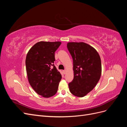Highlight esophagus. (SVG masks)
Wrapping results in <instances>:
<instances>
[{"label":"esophagus","instance_id":"obj_1","mask_svg":"<svg viewBox=\"0 0 127 127\" xmlns=\"http://www.w3.org/2000/svg\"><path fill=\"white\" fill-rule=\"evenodd\" d=\"M63 71V73L64 74H65L66 73V70H64Z\"/></svg>","mask_w":127,"mask_h":127}]
</instances>
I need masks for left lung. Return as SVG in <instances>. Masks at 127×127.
Masks as SVG:
<instances>
[{
    "mask_svg": "<svg viewBox=\"0 0 127 127\" xmlns=\"http://www.w3.org/2000/svg\"><path fill=\"white\" fill-rule=\"evenodd\" d=\"M67 48L73 59L74 79L68 84L71 93L85 96L93 90L101 77L102 64L96 50L84 42H69Z\"/></svg>",
    "mask_w": 127,
    "mask_h": 127,
    "instance_id": "left-lung-1",
    "label": "left lung"
}]
</instances>
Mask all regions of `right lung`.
Returning <instances> with one entry per match:
<instances>
[{
	"mask_svg": "<svg viewBox=\"0 0 127 127\" xmlns=\"http://www.w3.org/2000/svg\"><path fill=\"white\" fill-rule=\"evenodd\" d=\"M60 42L41 41L27 54L25 64L29 82L33 89L44 97L55 95L62 76L54 65L55 52Z\"/></svg>",
	"mask_w": 127,
	"mask_h": 127,
	"instance_id": "add662e5",
	"label": "right lung"
}]
</instances>
